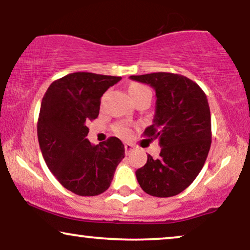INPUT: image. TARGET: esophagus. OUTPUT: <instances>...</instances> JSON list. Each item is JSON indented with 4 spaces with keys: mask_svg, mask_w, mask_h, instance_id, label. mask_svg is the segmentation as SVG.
Returning <instances> with one entry per match:
<instances>
[{
    "mask_svg": "<svg viewBox=\"0 0 250 250\" xmlns=\"http://www.w3.org/2000/svg\"><path fill=\"white\" fill-rule=\"evenodd\" d=\"M125 152L126 153H129L132 151V149H133V146L131 145V143H125Z\"/></svg>",
    "mask_w": 250,
    "mask_h": 250,
    "instance_id": "obj_1",
    "label": "esophagus"
}]
</instances>
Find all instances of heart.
Here are the masks:
<instances>
[{"label":"heart","mask_w":250,"mask_h":250,"mask_svg":"<svg viewBox=\"0 0 250 250\" xmlns=\"http://www.w3.org/2000/svg\"><path fill=\"white\" fill-rule=\"evenodd\" d=\"M127 90H128L129 95H131L132 100L134 102L143 97H146V95H151V91H150V88L140 83L129 84ZM115 132L117 133L119 136L127 138V136L131 134V128H129V126L127 124L119 123V124L115 126Z\"/></svg>","instance_id":"heart-1"}]
</instances>
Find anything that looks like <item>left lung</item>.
Here are the masks:
<instances>
[{"label":"left lung","instance_id":"obj_1","mask_svg":"<svg viewBox=\"0 0 250 250\" xmlns=\"http://www.w3.org/2000/svg\"><path fill=\"white\" fill-rule=\"evenodd\" d=\"M156 91L152 125L143 134L158 140L160 153L135 172L150 196L173 197L186 190L200 173L211 145L210 110L207 97L190 78L172 73L129 77Z\"/></svg>","mask_w":250,"mask_h":250}]
</instances>
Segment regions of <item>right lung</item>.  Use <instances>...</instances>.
Masks as SVG:
<instances>
[{
    "mask_svg": "<svg viewBox=\"0 0 250 250\" xmlns=\"http://www.w3.org/2000/svg\"><path fill=\"white\" fill-rule=\"evenodd\" d=\"M121 80L84 71L68 74L54 81L42 99L37 138L43 158L61 186L78 196L104 192L125 157L118 138L97 146L86 139V123L99 116L101 97Z\"/></svg>",
    "mask_w": 250,
    "mask_h": 250,
    "instance_id": "right-lung-1",
    "label": "right lung"
}]
</instances>
